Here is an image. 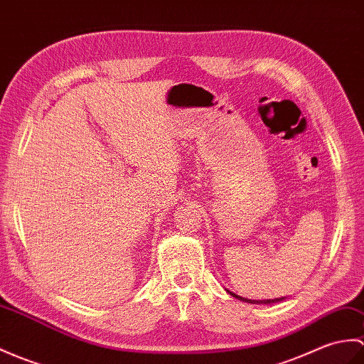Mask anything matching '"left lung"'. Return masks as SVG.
<instances>
[{
    "mask_svg": "<svg viewBox=\"0 0 364 364\" xmlns=\"http://www.w3.org/2000/svg\"><path fill=\"white\" fill-rule=\"evenodd\" d=\"M231 293V291H230ZM234 298H237V299H240V301H243V302H250V304H272V302H279V301H282L284 298H281V299H267V301H251V299H247V298H240V296H237V294H234V293H231Z\"/></svg>",
    "mask_w": 364,
    "mask_h": 364,
    "instance_id": "1",
    "label": "left lung"
}]
</instances>
